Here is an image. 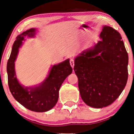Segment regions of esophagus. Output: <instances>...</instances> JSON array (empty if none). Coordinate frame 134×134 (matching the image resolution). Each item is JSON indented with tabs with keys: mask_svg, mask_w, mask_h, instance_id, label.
Returning <instances> with one entry per match:
<instances>
[{
	"mask_svg": "<svg viewBox=\"0 0 134 134\" xmlns=\"http://www.w3.org/2000/svg\"><path fill=\"white\" fill-rule=\"evenodd\" d=\"M70 65L71 66V67L73 68L74 66V60L73 59H71L70 60Z\"/></svg>",
	"mask_w": 134,
	"mask_h": 134,
	"instance_id": "esophagus-1",
	"label": "esophagus"
}]
</instances>
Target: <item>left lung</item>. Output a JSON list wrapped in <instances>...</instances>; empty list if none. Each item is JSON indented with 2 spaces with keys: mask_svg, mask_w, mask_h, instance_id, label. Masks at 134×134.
Wrapping results in <instances>:
<instances>
[{
  "mask_svg": "<svg viewBox=\"0 0 134 134\" xmlns=\"http://www.w3.org/2000/svg\"><path fill=\"white\" fill-rule=\"evenodd\" d=\"M101 40L77 57L74 69L80 96L90 107L102 108L112 104L122 93L128 78V54L121 35L104 26Z\"/></svg>",
  "mask_w": 134,
  "mask_h": 134,
  "instance_id": "obj_1",
  "label": "left lung"
}]
</instances>
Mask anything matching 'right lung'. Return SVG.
<instances>
[{
    "mask_svg": "<svg viewBox=\"0 0 134 134\" xmlns=\"http://www.w3.org/2000/svg\"><path fill=\"white\" fill-rule=\"evenodd\" d=\"M35 29H30L16 37L12 47L10 58L7 62L8 83L14 98L24 107L36 112L48 111L55 105L58 99V91L65 79L72 73L69 60L53 66L48 77L38 87L24 88L17 80L14 71V62L19 48L25 36L32 37Z\"/></svg>",
    "mask_w": 134,
    "mask_h": 134,
    "instance_id": "right-lung-1",
    "label": "right lung"
}]
</instances>
